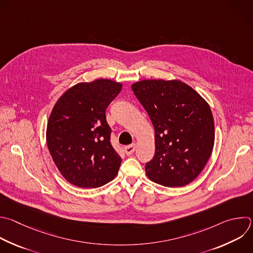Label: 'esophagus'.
<instances>
[{
	"mask_svg": "<svg viewBox=\"0 0 253 253\" xmlns=\"http://www.w3.org/2000/svg\"><path fill=\"white\" fill-rule=\"evenodd\" d=\"M135 150H136V145L135 144H132V145H129V146H126L125 148H124V151H125V154L126 155H131V154H133L134 152H135Z\"/></svg>",
	"mask_w": 253,
	"mask_h": 253,
	"instance_id": "obj_1",
	"label": "esophagus"
}]
</instances>
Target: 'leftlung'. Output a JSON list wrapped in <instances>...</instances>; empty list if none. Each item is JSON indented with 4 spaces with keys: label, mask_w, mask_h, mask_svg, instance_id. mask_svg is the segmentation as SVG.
Wrapping results in <instances>:
<instances>
[{
    "label": "left lung",
    "mask_w": 253,
    "mask_h": 253,
    "mask_svg": "<svg viewBox=\"0 0 253 253\" xmlns=\"http://www.w3.org/2000/svg\"><path fill=\"white\" fill-rule=\"evenodd\" d=\"M155 129V156L148 178L165 187H184L207 165L214 145L208 102L181 80L144 79L131 86Z\"/></svg>",
    "instance_id": "left-lung-1"
}]
</instances>
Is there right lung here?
<instances>
[{
	"label": "right lung",
	"mask_w": 253,
	"mask_h": 253,
	"mask_svg": "<svg viewBox=\"0 0 253 253\" xmlns=\"http://www.w3.org/2000/svg\"><path fill=\"white\" fill-rule=\"evenodd\" d=\"M122 83L79 82L56 101L46 126L50 156L62 177L78 188H98L118 174L121 157L110 143L105 110Z\"/></svg>",
	"instance_id": "1"
}]
</instances>
